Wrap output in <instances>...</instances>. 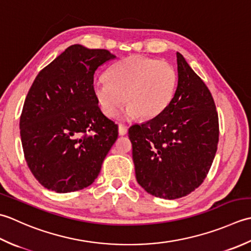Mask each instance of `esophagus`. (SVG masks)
I'll use <instances>...</instances> for the list:
<instances>
[{"instance_id": "obj_1", "label": "esophagus", "mask_w": 251, "mask_h": 251, "mask_svg": "<svg viewBox=\"0 0 251 251\" xmlns=\"http://www.w3.org/2000/svg\"><path fill=\"white\" fill-rule=\"evenodd\" d=\"M118 132H119V135H126V133H127V130H126V127L125 126L119 125V126H118Z\"/></svg>"}]
</instances>
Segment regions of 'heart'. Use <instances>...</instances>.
I'll return each mask as SVG.
<instances>
[{
	"mask_svg": "<svg viewBox=\"0 0 251 251\" xmlns=\"http://www.w3.org/2000/svg\"><path fill=\"white\" fill-rule=\"evenodd\" d=\"M177 74L166 60L140 55L127 56L107 70L106 79L93 85V94L101 112L117 116L122 105L127 119H154L170 105L175 96Z\"/></svg>",
	"mask_w": 251,
	"mask_h": 251,
	"instance_id": "heart-1",
	"label": "heart"
}]
</instances>
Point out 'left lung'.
Masks as SVG:
<instances>
[{
    "mask_svg": "<svg viewBox=\"0 0 251 251\" xmlns=\"http://www.w3.org/2000/svg\"><path fill=\"white\" fill-rule=\"evenodd\" d=\"M177 88L156 118L129 129L137 183L151 195L176 199L195 191L216 156L219 118L210 91L176 53Z\"/></svg>",
    "mask_w": 251,
    "mask_h": 251,
    "instance_id": "left-lung-1",
    "label": "left lung"
}]
</instances>
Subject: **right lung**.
Here are the masks:
<instances>
[{"label":"right lung","instance_id":"obj_1","mask_svg":"<svg viewBox=\"0 0 251 251\" xmlns=\"http://www.w3.org/2000/svg\"><path fill=\"white\" fill-rule=\"evenodd\" d=\"M114 58L107 50L75 44L34 79L20 116V137L30 171L48 190L75 192L99 176L118 126L100 109L94 74Z\"/></svg>","mask_w":251,"mask_h":251}]
</instances>
